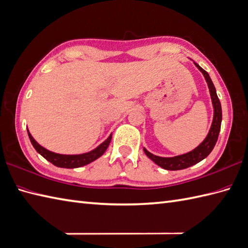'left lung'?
Wrapping results in <instances>:
<instances>
[{
    "label": "left lung",
    "instance_id": "1",
    "mask_svg": "<svg viewBox=\"0 0 248 248\" xmlns=\"http://www.w3.org/2000/svg\"><path fill=\"white\" fill-rule=\"evenodd\" d=\"M194 64L197 65L199 70L202 72L204 75V77L207 81V84H208L209 92H210V96H211V100H212V105H214L215 108V114H214V120H212V124L211 128L209 130V133L207 135V137L204 140V141L201 143L199 147H197L194 150L190 151L186 154L183 155H178V156L174 157H159L156 156V155H153L149 151H147L146 149H143L147 156L152 159L153 162L158 165L162 168L166 170H182V169H186L188 167H191L195 164H198L201 160H203L205 157L208 156L210 152L214 150V148L217 143L218 133H220L221 130V123H222V108H221V102L218 100L217 95V91L214 83H212L211 79L209 77L208 73H207L205 70H203L198 63L194 62Z\"/></svg>",
    "mask_w": 248,
    "mask_h": 248
}]
</instances>
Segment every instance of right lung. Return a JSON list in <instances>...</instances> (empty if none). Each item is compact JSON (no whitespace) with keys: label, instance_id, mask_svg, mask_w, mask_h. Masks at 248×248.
Returning <instances> with one entry per match:
<instances>
[{"label":"right lung","instance_id":"add662e5","mask_svg":"<svg viewBox=\"0 0 248 248\" xmlns=\"http://www.w3.org/2000/svg\"><path fill=\"white\" fill-rule=\"evenodd\" d=\"M27 132H28V137H30L31 142L32 143L33 148L36 149V151L39 154H41L46 160H48V162L53 165L60 167V168H68V169L78 168V167L85 166L92 162H94L95 159L99 158L101 155L106 152L112 140V134H111L105 141L101 143V145H99L96 149H94L93 151L88 152V153L78 154V155H63V154L54 153L46 150L45 148L40 146L39 143L33 140V137L30 133V131L27 130Z\"/></svg>","mask_w":248,"mask_h":248}]
</instances>
